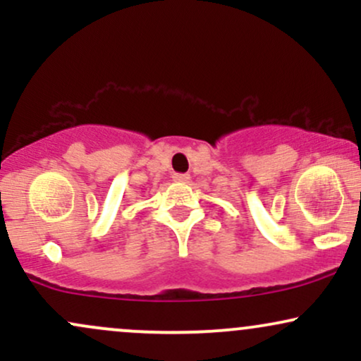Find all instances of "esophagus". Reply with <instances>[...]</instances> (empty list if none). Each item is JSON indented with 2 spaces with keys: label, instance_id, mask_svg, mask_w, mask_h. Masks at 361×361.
<instances>
[{
  "label": "esophagus",
  "instance_id": "obj_1",
  "mask_svg": "<svg viewBox=\"0 0 361 361\" xmlns=\"http://www.w3.org/2000/svg\"><path fill=\"white\" fill-rule=\"evenodd\" d=\"M188 180L190 175H186V173H175V175H173V181H178V183H186Z\"/></svg>",
  "mask_w": 361,
  "mask_h": 361
}]
</instances>
